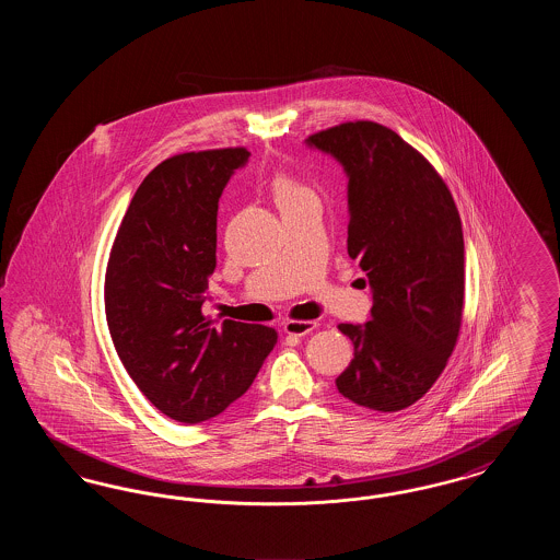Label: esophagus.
I'll return each instance as SVG.
<instances>
[{"label": "esophagus", "instance_id": "obj_1", "mask_svg": "<svg viewBox=\"0 0 560 560\" xmlns=\"http://www.w3.org/2000/svg\"><path fill=\"white\" fill-rule=\"evenodd\" d=\"M317 325H319L317 320H288L283 325V331L290 336H306L313 329H317Z\"/></svg>", "mask_w": 560, "mask_h": 560}]
</instances>
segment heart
I'll use <instances>...</instances> for the list:
<instances>
[{
    "instance_id": "b5f03b06",
    "label": "heart",
    "mask_w": 560,
    "mask_h": 560,
    "mask_svg": "<svg viewBox=\"0 0 560 560\" xmlns=\"http://www.w3.org/2000/svg\"><path fill=\"white\" fill-rule=\"evenodd\" d=\"M272 195H275L277 206L283 210V208L292 206L293 201H298V199H302L306 195H313V192L308 188L302 187L298 180H293L292 176L279 174L272 180Z\"/></svg>"
}]
</instances>
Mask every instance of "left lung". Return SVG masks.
Here are the masks:
<instances>
[{
	"mask_svg": "<svg viewBox=\"0 0 560 560\" xmlns=\"http://www.w3.org/2000/svg\"><path fill=\"white\" fill-rule=\"evenodd\" d=\"M348 176V256L368 272L372 320L340 323L354 359L342 397L373 411L422 399L443 373L464 311V235L452 192L422 153L375 121L306 138Z\"/></svg>",
	"mask_w": 560,
	"mask_h": 560,
	"instance_id": "8db88e82",
	"label": "left lung"
}]
</instances>
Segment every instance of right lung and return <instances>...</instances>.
<instances>
[{"label":"right lung","mask_w":560,"mask_h":560,"mask_svg":"<svg viewBox=\"0 0 560 560\" xmlns=\"http://www.w3.org/2000/svg\"><path fill=\"white\" fill-rule=\"evenodd\" d=\"M243 147L161 161L133 192L113 241L105 311L115 350L140 393L176 422L222 413L277 345L267 325L206 319L218 199L247 163Z\"/></svg>","instance_id":"right-lung-1"}]
</instances>
